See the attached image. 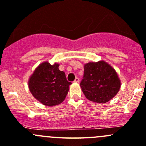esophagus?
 Wrapping results in <instances>:
<instances>
[{"label":"esophagus","instance_id":"34e87169","mask_svg":"<svg viewBox=\"0 0 146 146\" xmlns=\"http://www.w3.org/2000/svg\"><path fill=\"white\" fill-rule=\"evenodd\" d=\"M79 82V79L78 77H76L75 78L74 81V82H75V83H78V82Z\"/></svg>","mask_w":146,"mask_h":146}]
</instances>
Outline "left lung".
<instances>
[{"mask_svg": "<svg viewBox=\"0 0 146 146\" xmlns=\"http://www.w3.org/2000/svg\"><path fill=\"white\" fill-rule=\"evenodd\" d=\"M84 77L80 86L86 99L105 104L113 99L121 83L114 68L104 60L91 62L84 65Z\"/></svg>", "mask_w": 146, "mask_h": 146, "instance_id": "left-lung-1", "label": "left lung"}]
</instances>
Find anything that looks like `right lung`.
I'll return each instance as SVG.
<instances>
[{"label": "right lung", "instance_id": "right-lung-1", "mask_svg": "<svg viewBox=\"0 0 146 146\" xmlns=\"http://www.w3.org/2000/svg\"><path fill=\"white\" fill-rule=\"evenodd\" d=\"M60 64L43 62L39 64L28 79L30 93L38 102L47 106L63 102L70 90L65 73L59 70Z\"/></svg>", "mask_w": 146, "mask_h": 146}]
</instances>
